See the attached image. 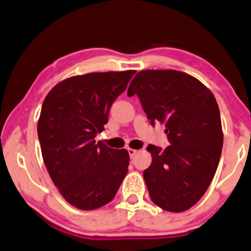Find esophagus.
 Segmentation results:
<instances>
[{
    "label": "esophagus",
    "instance_id": "esophagus-1",
    "mask_svg": "<svg viewBox=\"0 0 251 251\" xmlns=\"http://www.w3.org/2000/svg\"><path fill=\"white\" fill-rule=\"evenodd\" d=\"M127 152H129L130 157H131V158H133L134 156H135V154L138 153V151H136V150H133V149H127Z\"/></svg>",
    "mask_w": 251,
    "mask_h": 251
}]
</instances>
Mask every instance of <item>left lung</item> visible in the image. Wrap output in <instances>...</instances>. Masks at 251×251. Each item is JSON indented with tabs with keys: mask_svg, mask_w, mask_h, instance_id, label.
<instances>
[{
	"mask_svg": "<svg viewBox=\"0 0 251 251\" xmlns=\"http://www.w3.org/2000/svg\"><path fill=\"white\" fill-rule=\"evenodd\" d=\"M151 125L165 124L170 145L150 144L152 163L143 172L150 197L169 212L190 209L213 179L223 148L220 109L209 89L176 70H146L132 79Z\"/></svg>",
	"mask_w": 251,
	"mask_h": 251,
	"instance_id": "8db88e82",
	"label": "left lung"
}]
</instances>
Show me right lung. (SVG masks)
<instances>
[{
    "instance_id": "right-lung-1",
    "label": "right lung",
    "mask_w": 251,
    "mask_h": 251,
    "mask_svg": "<svg viewBox=\"0 0 251 251\" xmlns=\"http://www.w3.org/2000/svg\"><path fill=\"white\" fill-rule=\"evenodd\" d=\"M135 71L89 73L56 84L42 103L38 138L42 158L61 195L81 210L109 203L127 173V151L96 143L110 107Z\"/></svg>"
}]
</instances>
